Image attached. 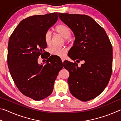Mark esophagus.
I'll return each instance as SVG.
<instances>
[{
	"instance_id": "1",
	"label": "esophagus",
	"mask_w": 121,
	"mask_h": 121,
	"mask_svg": "<svg viewBox=\"0 0 121 121\" xmlns=\"http://www.w3.org/2000/svg\"><path fill=\"white\" fill-rule=\"evenodd\" d=\"M61 60H62V62H63V61H65V58H61Z\"/></svg>"
}]
</instances>
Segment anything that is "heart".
I'll list each match as a JSON object with an SVG mask.
<instances>
[{
	"label": "heart",
	"instance_id": "heart-1",
	"mask_svg": "<svg viewBox=\"0 0 121 121\" xmlns=\"http://www.w3.org/2000/svg\"><path fill=\"white\" fill-rule=\"evenodd\" d=\"M56 31L65 39L70 37L71 32L68 26L65 25H59L56 26ZM51 32L50 31H47L44 35V40L47 45H50L51 42ZM67 49L65 47H52L50 48V52L52 55L60 57L65 56Z\"/></svg>",
	"mask_w": 121,
	"mask_h": 121
}]
</instances>
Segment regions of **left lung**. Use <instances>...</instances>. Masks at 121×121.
Returning <instances> with one entry per match:
<instances>
[{"label": "left lung", "mask_w": 121, "mask_h": 121, "mask_svg": "<svg viewBox=\"0 0 121 121\" xmlns=\"http://www.w3.org/2000/svg\"><path fill=\"white\" fill-rule=\"evenodd\" d=\"M60 19L72 30L75 39L69 57L77 63L65 61L64 68L71 95L87 101L100 95L108 85L112 72V49L105 30L92 18L85 15L58 13Z\"/></svg>", "instance_id": "left-lung-1"}]
</instances>
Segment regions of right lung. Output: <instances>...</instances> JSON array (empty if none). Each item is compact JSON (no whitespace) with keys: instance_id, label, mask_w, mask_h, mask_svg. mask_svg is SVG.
I'll return each instance as SVG.
<instances>
[{"instance_id":"1","label":"right lung","mask_w":121,"mask_h":121,"mask_svg":"<svg viewBox=\"0 0 121 121\" xmlns=\"http://www.w3.org/2000/svg\"><path fill=\"white\" fill-rule=\"evenodd\" d=\"M58 18L57 13L26 18L20 22L9 41L7 63L12 78L23 95L36 101L52 93L57 76L63 68L61 64H54L51 56L45 65L38 63L39 56L46 52L43 53L47 48L45 34Z\"/></svg>"}]
</instances>
